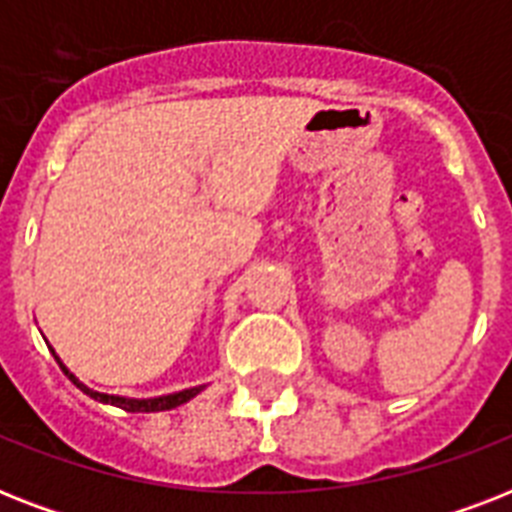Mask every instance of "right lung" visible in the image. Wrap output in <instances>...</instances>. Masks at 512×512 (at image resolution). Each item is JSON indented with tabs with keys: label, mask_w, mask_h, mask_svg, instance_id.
Here are the masks:
<instances>
[{
	"label": "right lung",
	"mask_w": 512,
	"mask_h": 512,
	"mask_svg": "<svg viewBox=\"0 0 512 512\" xmlns=\"http://www.w3.org/2000/svg\"><path fill=\"white\" fill-rule=\"evenodd\" d=\"M50 350H52V356H55V361H58L60 369H63V374H66L68 380L74 382L76 388L82 390V393H87L90 398H95V401H100V404L119 406V409H124V412H167V409H175V406L191 401L193 396H199L201 390H204V385H196V388H185V390H177V393H167V396H154V398H130V396H114V393H100V390H92L90 385H84V382L79 380V377H76L66 364H63V358L55 353V348Z\"/></svg>",
	"instance_id": "1"
}]
</instances>
